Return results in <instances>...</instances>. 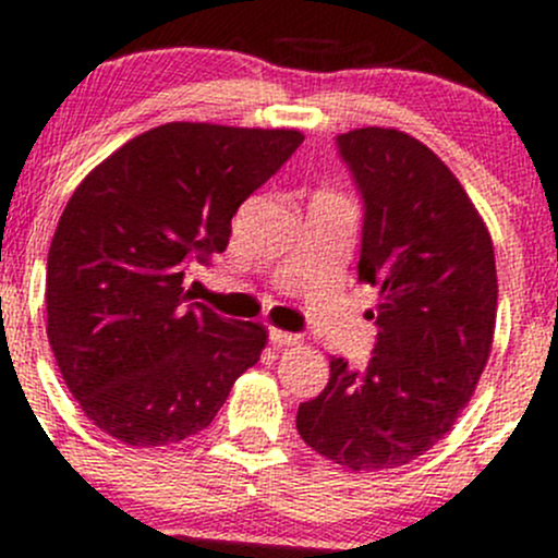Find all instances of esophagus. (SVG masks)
<instances>
[{
    "instance_id": "34e87169",
    "label": "esophagus",
    "mask_w": 558,
    "mask_h": 558,
    "mask_svg": "<svg viewBox=\"0 0 558 558\" xmlns=\"http://www.w3.org/2000/svg\"><path fill=\"white\" fill-rule=\"evenodd\" d=\"M268 340H271L277 349H284V345H298L301 343V338L292 332H284V329H268Z\"/></svg>"
}]
</instances>
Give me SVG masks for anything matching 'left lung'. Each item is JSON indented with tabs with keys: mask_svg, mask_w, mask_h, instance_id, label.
Returning <instances> with one entry per match:
<instances>
[{
	"mask_svg": "<svg viewBox=\"0 0 558 558\" xmlns=\"http://www.w3.org/2000/svg\"><path fill=\"white\" fill-rule=\"evenodd\" d=\"M364 202L359 281L377 287L373 359L349 369L329 356V383L298 407V434L351 471L421 458L458 421L493 351L495 250L452 170L417 137L391 128L338 135Z\"/></svg>",
	"mask_w": 558,
	"mask_h": 558,
	"instance_id": "obj_1",
	"label": "left lung"
}]
</instances>
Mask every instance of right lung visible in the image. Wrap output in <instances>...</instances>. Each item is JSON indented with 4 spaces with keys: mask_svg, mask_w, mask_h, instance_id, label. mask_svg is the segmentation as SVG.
Returning a JSON list of instances; mask_svg holds the SVG:
<instances>
[{
    "mask_svg": "<svg viewBox=\"0 0 558 558\" xmlns=\"http://www.w3.org/2000/svg\"><path fill=\"white\" fill-rule=\"evenodd\" d=\"M301 143L298 130L170 122L76 185L47 255V340L104 434L130 447L189 439L260 359L266 327L189 303L183 279L229 247L239 205Z\"/></svg>",
    "mask_w": 558,
    "mask_h": 558,
    "instance_id": "obj_1",
    "label": "right lung"
}]
</instances>
